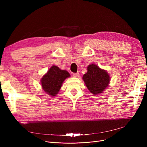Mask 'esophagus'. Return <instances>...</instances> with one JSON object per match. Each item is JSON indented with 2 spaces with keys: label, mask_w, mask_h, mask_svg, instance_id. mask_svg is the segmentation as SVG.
Returning a JSON list of instances; mask_svg holds the SVG:
<instances>
[{
  "label": "esophagus",
  "mask_w": 147,
  "mask_h": 147,
  "mask_svg": "<svg viewBox=\"0 0 147 147\" xmlns=\"http://www.w3.org/2000/svg\"><path fill=\"white\" fill-rule=\"evenodd\" d=\"M79 74L78 73H73V76L74 77V78H78V77H79Z\"/></svg>",
  "instance_id": "34e87169"
}]
</instances>
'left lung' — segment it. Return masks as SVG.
Segmentation results:
<instances>
[{
	"label": "left lung",
	"instance_id": "left-lung-1",
	"mask_svg": "<svg viewBox=\"0 0 147 147\" xmlns=\"http://www.w3.org/2000/svg\"><path fill=\"white\" fill-rule=\"evenodd\" d=\"M88 71L83 76V80L92 94L98 95L102 93L109 86L110 78L105 69L92 64L88 66Z\"/></svg>",
	"mask_w": 147,
	"mask_h": 147
}]
</instances>
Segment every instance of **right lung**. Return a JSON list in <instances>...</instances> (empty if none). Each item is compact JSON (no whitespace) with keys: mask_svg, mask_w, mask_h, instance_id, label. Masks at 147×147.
<instances>
[{"mask_svg":"<svg viewBox=\"0 0 147 147\" xmlns=\"http://www.w3.org/2000/svg\"><path fill=\"white\" fill-rule=\"evenodd\" d=\"M69 77L70 74L68 71L61 69L57 66L53 65L41 79L42 89L49 95L56 96L64 81Z\"/></svg>","mask_w":147,"mask_h":147,"instance_id":"1","label":"right lung"}]
</instances>
